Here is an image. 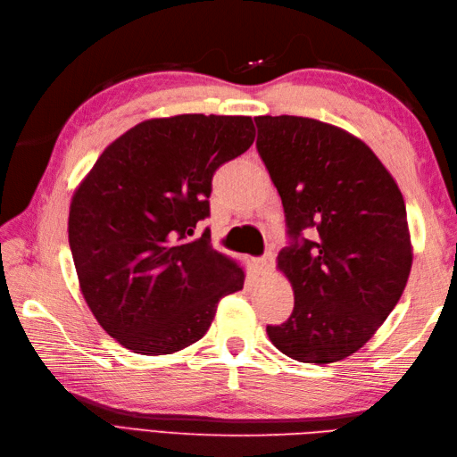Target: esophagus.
<instances>
[{"label":"esophagus","mask_w":457,"mask_h":457,"mask_svg":"<svg viewBox=\"0 0 457 457\" xmlns=\"http://www.w3.org/2000/svg\"><path fill=\"white\" fill-rule=\"evenodd\" d=\"M253 269L257 275H267L273 269V253H265L263 257L253 259Z\"/></svg>","instance_id":"34e87169"}]
</instances>
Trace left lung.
I'll return each mask as SVG.
<instances>
[{"label":"left lung","instance_id":"8db88e82","mask_svg":"<svg viewBox=\"0 0 457 457\" xmlns=\"http://www.w3.org/2000/svg\"><path fill=\"white\" fill-rule=\"evenodd\" d=\"M255 123L287 218L277 267L295 290L293 314L267 326L269 339L296 361H339L371 339L409 280L403 194L377 154L336 125L296 115Z\"/></svg>","mask_w":457,"mask_h":457}]
</instances>
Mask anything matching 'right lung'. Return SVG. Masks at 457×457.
<instances>
[{"instance_id": "add662e5", "label": "right lung", "mask_w": 457, "mask_h": 457, "mask_svg": "<svg viewBox=\"0 0 457 457\" xmlns=\"http://www.w3.org/2000/svg\"><path fill=\"white\" fill-rule=\"evenodd\" d=\"M255 141L247 115L182 113L141 121L96 161L68 216L86 304L141 355L180 352L208 332L244 269L210 245L212 179Z\"/></svg>"}]
</instances>
